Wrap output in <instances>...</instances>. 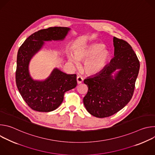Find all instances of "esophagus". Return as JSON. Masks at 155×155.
I'll use <instances>...</instances> for the list:
<instances>
[{"label":"esophagus","instance_id":"obj_1","mask_svg":"<svg viewBox=\"0 0 155 155\" xmlns=\"http://www.w3.org/2000/svg\"><path fill=\"white\" fill-rule=\"evenodd\" d=\"M77 81L78 84H80L83 81V78L81 76H78L77 77Z\"/></svg>","mask_w":155,"mask_h":155}]
</instances>
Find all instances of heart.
I'll return each mask as SVG.
<instances>
[{"mask_svg": "<svg viewBox=\"0 0 155 155\" xmlns=\"http://www.w3.org/2000/svg\"><path fill=\"white\" fill-rule=\"evenodd\" d=\"M110 53L101 43H93L78 48L75 51V56H69L70 62L75 66L79 64L78 61H85L83 64L84 71L90 75L101 72L109 58Z\"/></svg>", "mask_w": 155, "mask_h": 155, "instance_id": "heart-1", "label": "heart"}]
</instances>
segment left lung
Masks as SVG:
<instances>
[{
	"label": "left lung",
	"mask_w": 155,
	"mask_h": 155,
	"mask_svg": "<svg viewBox=\"0 0 155 155\" xmlns=\"http://www.w3.org/2000/svg\"><path fill=\"white\" fill-rule=\"evenodd\" d=\"M114 58L99 73L84 80L88 91L83 98L87 111L97 118H105L124 107L133 96L140 62L129 44L114 37ZM120 71L114 78L113 73Z\"/></svg>",
	"instance_id": "8db88e82"
}]
</instances>
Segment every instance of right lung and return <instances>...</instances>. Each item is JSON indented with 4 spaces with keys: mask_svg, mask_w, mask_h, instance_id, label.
Masks as SVG:
<instances>
[{
    "mask_svg": "<svg viewBox=\"0 0 155 155\" xmlns=\"http://www.w3.org/2000/svg\"><path fill=\"white\" fill-rule=\"evenodd\" d=\"M69 30L64 27L41 29L31 35L18 50L16 86L24 101L35 111L48 112L56 109L62 102L64 93L77 84L76 74H66L55 69L45 81H34L28 70L31 58L42 47L43 41L63 40Z\"/></svg>",
    "mask_w": 155,
    "mask_h": 155,
    "instance_id": "obj_1",
    "label": "right lung"
}]
</instances>
